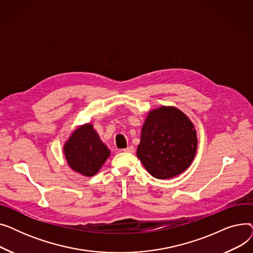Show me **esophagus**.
<instances>
[{
    "mask_svg": "<svg viewBox=\"0 0 253 253\" xmlns=\"http://www.w3.org/2000/svg\"><path fill=\"white\" fill-rule=\"evenodd\" d=\"M123 151L126 152V153H133L134 152V147H133V145H129V147H127Z\"/></svg>",
    "mask_w": 253,
    "mask_h": 253,
    "instance_id": "34e87169",
    "label": "esophagus"
}]
</instances>
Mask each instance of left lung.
Segmentation results:
<instances>
[{
    "label": "left lung",
    "instance_id": "obj_1",
    "mask_svg": "<svg viewBox=\"0 0 253 253\" xmlns=\"http://www.w3.org/2000/svg\"><path fill=\"white\" fill-rule=\"evenodd\" d=\"M197 143L190 119L173 106H162L145 120L136 155L152 176L167 179L189 168Z\"/></svg>",
    "mask_w": 253,
    "mask_h": 253
}]
</instances>
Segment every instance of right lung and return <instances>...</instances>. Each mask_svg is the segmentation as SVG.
<instances>
[{"label":"right lung","instance_id":"right-lung-1","mask_svg":"<svg viewBox=\"0 0 253 253\" xmlns=\"http://www.w3.org/2000/svg\"><path fill=\"white\" fill-rule=\"evenodd\" d=\"M63 151L71 168L85 176L96 174L111 154L91 124L76 129Z\"/></svg>","mask_w":253,"mask_h":253}]
</instances>
